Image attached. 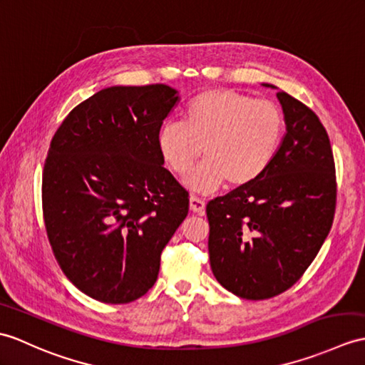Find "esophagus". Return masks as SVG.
<instances>
[{
	"label": "esophagus",
	"mask_w": 365,
	"mask_h": 365,
	"mask_svg": "<svg viewBox=\"0 0 365 365\" xmlns=\"http://www.w3.org/2000/svg\"><path fill=\"white\" fill-rule=\"evenodd\" d=\"M190 208L191 211L197 215L205 213V200L197 197V196H190Z\"/></svg>",
	"instance_id": "1"
}]
</instances>
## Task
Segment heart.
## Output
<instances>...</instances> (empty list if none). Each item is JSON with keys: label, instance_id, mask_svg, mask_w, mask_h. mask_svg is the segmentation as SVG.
Masks as SVG:
<instances>
[{"label": "heart", "instance_id": "b5f03b06", "mask_svg": "<svg viewBox=\"0 0 365 365\" xmlns=\"http://www.w3.org/2000/svg\"><path fill=\"white\" fill-rule=\"evenodd\" d=\"M183 118L160 127L157 144L168 166L180 175L196 163L203 146L207 158L186 179L200 192L215 191L225 180L238 186L258 179L284 133V116L275 103L233 90L199 93L186 104Z\"/></svg>", "mask_w": 365, "mask_h": 365}]
</instances>
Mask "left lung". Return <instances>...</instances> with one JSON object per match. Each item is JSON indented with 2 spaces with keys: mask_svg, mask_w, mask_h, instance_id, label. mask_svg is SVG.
I'll return each mask as SVG.
<instances>
[{
  "mask_svg": "<svg viewBox=\"0 0 365 365\" xmlns=\"http://www.w3.org/2000/svg\"><path fill=\"white\" fill-rule=\"evenodd\" d=\"M264 87L277 88L270 83ZM286 133L258 179L208 202L213 275L247 300L284 292L316 258L333 224L331 144L317 115L283 90Z\"/></svg>",
  "mask_w": 365,
  "mask_h": 365,
  "instance_id": "obj_1",
  "label": "left lung"
}]
</instances>
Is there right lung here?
Wrapping results in <instances>:
<instances>
[{
    "mask_svg": "<svg viewBox=\"0 0 365 365\" xmlns=\"http://www.w3.org/2000/svg\"><path fill=\"white\" fill-rule=\"evenodd\" d=\"M179 101L163 83L107 87L74 107L51 140L41 180L48 240L91 299L120 304L146 294L188 215V192L157 144Z\"/></svg>",
    "mask_w": 365,
    "mask_h": 365,
    "instance_id": "right-lung-1",
    "label": "right lung"
}]
</instances>
